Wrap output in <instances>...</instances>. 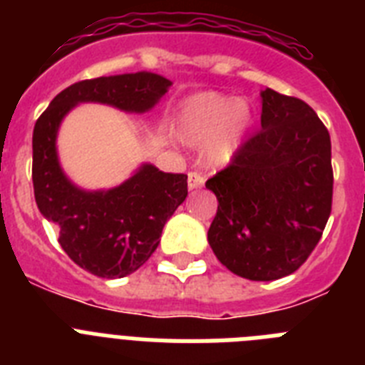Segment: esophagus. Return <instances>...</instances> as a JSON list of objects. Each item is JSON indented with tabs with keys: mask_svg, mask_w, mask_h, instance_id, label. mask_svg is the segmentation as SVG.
Here are the masks:
<instances>
[{
	"mask_svg": "<svg viewBox=\"0 0 365 365\" xmlns=\"http://www.w3.org/2000/svg\"><path fill=\"white\" fill-rule=\"evenodd\" d=\"M187 185L191 191L192 189H200L202 185H204V178H202L198 173H189L187 174Z\"/></svg>",
	"mask_w": 365,
	"mask_h": 365,
	"instance_id": "esophagus-1",
	"label": "esophagus"
}]
</instances>
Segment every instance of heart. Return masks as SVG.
Segmentation results:
<instances>
[{
  "label": "heart",
  "mask_w": 365,
  "mask_h": 365,
  "mask_svg": "<svg viewBox=\"0 0 365 365\" xmlns=\"http://www.w3.org/2000/svg\"><path fill=\"white\" fill-rule=\"evenodd\" d=\"M252 124V109L245 100L219 93H202L187 98L176 113V130L189 145L212 139L206 146L211 165H225L240 150Z\"/></svg>",
  "instance_id": "b5f03b06"
}]
</instances>
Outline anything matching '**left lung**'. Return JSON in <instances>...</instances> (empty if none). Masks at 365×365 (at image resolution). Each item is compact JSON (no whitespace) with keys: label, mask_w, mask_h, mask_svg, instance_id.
<instances>
[{"label":"left lung","mask_w":365,"mask_h":365,"mask_svg":"<svg viewBox=\"0 0 365 365\" xmlns=\"http://www.w3.org/2000/svg\"><path fill=\"white\" fill-rule=\"evenodd\" d=\"M330 135L299 98L262 93V130L206 187L219 206L207 230L226 269L249 280L287 277L308 259L332 210Z\"/></svg>","instance_id":"left-lung-1"}]
</instances>
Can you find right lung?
Segmentation results:
<instances>
[{"label":"right lung","mask_w":365,"mask_h":365,"mask_svg":"<svg viewBox=\"0 0 365 365\" xmlns=\"http://www.w3.org/2000/svg\"><path fill=\"white\" fill-rule=\"evenodd\" d=\"M170 85L152 72L78 81L51 100L33 130L36 206L59 228V243L70 259L100 278L131 274L154 254L165 222L187 197V176L143 165L118 187L83 191L64 176L57 159L55 139L61 120L83 102L146 113Z\"/></svg>","instance_id":"obj_1"}]
</instances>
